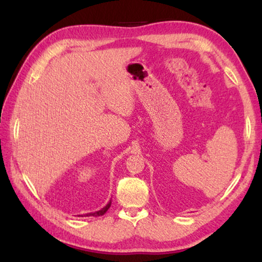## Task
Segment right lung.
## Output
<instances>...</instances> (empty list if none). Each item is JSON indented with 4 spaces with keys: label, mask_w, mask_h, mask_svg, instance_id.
<instances>
[{
    "label": "right lung",
    "mask_w": 262,
    "mask_h": 262,
    "mask_svg": "<svg viewBox=\"0 0 262 262\" xmlns=\"http://www.w3.org/2000/svg\"><path fill=\"white\" fill-rule=\"evenodd\" d=\"M111 207V201L107 203V205H106L104 208H101L100 210H98V211H95V212H88V214H85L84 216H94V217H97V216H103L106 211L108 210V208ZM81 216V215H79ZM83 217V216H82Z\"/></svg>",
    "instance_id": "right-lung-1"
}]
</instances>
